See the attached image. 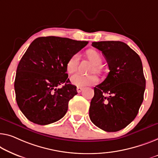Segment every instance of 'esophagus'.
Listing matches in <instances>:
<instances>
[{
  "label": "esophagus",
  "mask_w": 158,
  "mask_h": 158,
  "mask_svg": "<svg viewBox=\"0 0 158 158\" xmlns=\"http://www.w3.org/2000/svg\"><path fill=\"white\" fill-rule=\"evenodd\" d=\"M82 90H83V88H82V87L77 86V92H78V93H80Z\"/></svg>",
  "instance_id": "obj_1"
}]
</instances>
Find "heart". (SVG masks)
<instances>
[{
	"instance_id": "obj_1",
	"label": "heart",
	"mask_w": 158,
	"mask_h": 158,
	"mask_svg": "<svg viewBox=\"0 0 158 158\" xmlns=\"http://www.w3.org/2000/svg\"><path fill=\"white\" fill-rule=\"evenodd\" d=\"M86 56L89 58V60L91 62L94 64V67H93L92 72H99L101 65L102 62V56L99 55V53L95 49H90L86 51ZM79 62V55L78 53L73 55L67 62V72L69 74H72L74 72H76L77 69ZM71 81L72 84L74 85L79 87H83L86 86H91L96 84L98 81V78L95 74H89L84 75L80 73H77L71 77Z\"/></svg>"
}]
</instances>
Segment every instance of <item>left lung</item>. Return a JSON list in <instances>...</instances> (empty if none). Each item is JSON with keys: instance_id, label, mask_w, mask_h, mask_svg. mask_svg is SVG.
I'll return each mask as SVG.
<instances>
[{"instance_id": "left-lung-1", "label": "left lung", "mask_w": 158, "mask_h": 158, "mask_svg": "<svg viewBox=\"0 0 158 158\" xmlns=\"http://www.w3.org/2000/svg\"><path fill=\"white\" fill-rule=\"evenodd\" d=\"M91 45L102 51L110 72L94 87L89 118L103 131H118L135 119L143 103L145 79L142 62L123 42H94Z\"/></svg>"}]
</instances>
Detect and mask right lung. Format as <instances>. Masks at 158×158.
<instances>
[{"label": "right lung", "mask_w": 158, "mask_h": 158, "mask_svg": "<svg viewBox=\"0 0 158 158\" xmlns=\"http://www.w3.org/2000/svg\"><path fill=\"white\" fill-rule=\"evenodd\" d=\"M87 44L48 36L30 44L19 62L14 84L19 109L29 121L48 125L64 117L69 100L77 94V86L68 79L67 62Z\"/></svg>", "instance_id": "1"}]
</instances>
